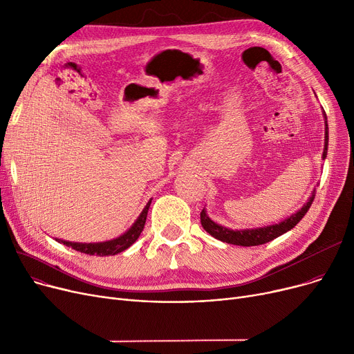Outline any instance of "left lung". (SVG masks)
Returning <instances> with one entry per match:
<instances>
[{"label":"left lung","instance_id":"8db88e82","mask_svg":"<svg viewBox=\"0 0 354 354\" xmlns=\"http://www.w3.org/2000/svg\"><path fill=\"white\" fill-rule=\"evenodd\" d=\"M323 118H324V151H323V159L327 156V146H328V124H327V116L326 111L323 110ZM315 196V188L311 192V196L308 201L297 212L291 214L288 218L283 219L278 224H271L267 227H258V228H244V230H231L224 225H219L214 222L208 214L207 209L203 208L201 212V224L209 235L214 238L222 241V243L232 244V245H241V247H254V245H261L266 243H270L274 238L286 234L287 231L292 230L299 222L303 219V216L310 209L311 203Z\"/></svg>","mask_w":354,"mask_h":354}]
</instances>
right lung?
I'll return each mask as SVG.
<instances>
[{
	"instance_id": "1",
	"label": "right lung",
	"mask_w": 354,
	"mask_h": 354,
	"mask_svg": "<svg viewBox=\"0 0 354 354\" xmlns=\"http://www.w3.org/2000/svg\"><path fill=\"white\" fill-rule=\"evenodd\" d=\"M151 202H152V199H149L146 207L143 208V211L140 212L138 219L133 222V225L118 238L103 241V243H71V241H64V239H59V238L55 241L60 244H64L66 247H71L73 250L88 254V255L106 257V255H116L119 252H123L124 250H127L135 243V241L139 238L140 232L143 231L147 211H149V207H151Z\"/></svg>"
}]
</instances>
